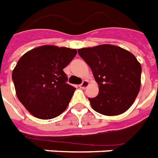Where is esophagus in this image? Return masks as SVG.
Returning a JSON list of instances; mask_svg holds the SVG:
<instances>
[{"label": "esophagus", "mask_w": 158, "mask_h": 158, "mask_svg": "<svg viewBox=\"0 0 158 158\" xmlns=\"http://www.w3.org/2000/svg\"><path fill=\"white\" fill-rule=\"evenodd\" d=\"M88 84H89V82H88V81H87V80H84L83 81H82V82H81V83L80 84V85H79V87H81V88H86V87H87V86H88Z\"/></svg>", "instance_id": "obj_1"}]
</instances>
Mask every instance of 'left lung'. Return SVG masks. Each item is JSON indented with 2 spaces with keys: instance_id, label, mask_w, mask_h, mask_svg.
I'll use <instances>...</instances> for the list:
<instances>
[{
  "instance_id": "1",
  "label": "left lung",
  "mask_w": 158,
  "mask_h": 158,
  "mask_svg": "<svg viewBox=\"0 0 158 158\" xmlns=\"http://www.w3.org/2000/svg\"><path fill=\"white\" fill-rule=\"evenodd\" d=\"M98 84V94L88 98L96 112L108 116L125 112L140 87L141 65L134 55L120 47L102 44L78 49Z\"/></svg>"
}]
</instances>
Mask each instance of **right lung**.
<instances>
[{
    "instance_id": "add662e5",
    "label": "right lung",
    "mask_w": 158,
    "mask_h": 158,
    "mask_svg": "<svg viewBox=\"0 0 158 158\" xmlns=\"http://www.w3.org/2000/svg\"><path fill=\"white\" fill-rule=\"evenodd\" d=\"M76 49L44 45L24 54L12 71L18 99L33 116L50 119L65 111L76 87L67 83L63 69Z\"/></svg>"
}]
</instances>
